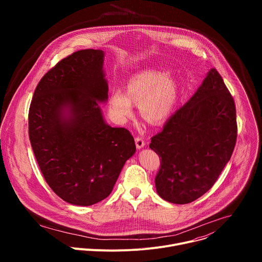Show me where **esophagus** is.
Returning <instances> with one entry per match:
<instances>
[{"instance_id":"esophagus-1","label":"esophagus","mask_w":262,"mask_h":262,"mask_svg":"<svg viewBox=\"0 0 262 262\" xmlns=\"http://www.w3.org/2000/svg\"><path fill=\"white\" fill-rule=\"evenodd\" d=\"M135 141H136V146L138 149H142L143 147H145V141L143 138L138 137V138H136Z\"/></svg>"}]
</instances>
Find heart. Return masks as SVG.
<instances>
[{"instance_id":"1","label":"heart","mask_w":262,"mask_h":262,"mask_svg":"<svg viewBox=\"0 0 262 262\" xmlns=\"http://www.w3.org/2000/svg\"><path fill=\"white\" fill-rule=\"evenodd\" d=\"M179 93L177 80L167 70L144 69L127 81L126 93L115 89L110 95L114 116L124 121L134 114V103H140L141 116L152 124L167 120L175 107Z\"/></svg>"}]
</instances>
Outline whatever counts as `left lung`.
Instances as JSON below:
<instances>
[{"instance_id":"1","label":"left lung","mask_w":262,"mask_h":262,"mask_svg":"<svg viewBox=\"0 0 262 262\" xmlns=\"http://www.w3.org/2000/svg\"><path fill=\"white\" fill-rule=\"evenodd\" d=\"M236 136L234 100L220 73L211 68L149 145L162 159L156 177L159 196L186 204L204 195L229 162Z\"/></svg>"}]
</instances>
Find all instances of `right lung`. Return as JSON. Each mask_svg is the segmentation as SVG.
<instances>
[{
    "label": "right lung",
    "instance_id": "right-lung-1",
    "mask_svg": "<svg viewBox=\"0 0 262 262\" xmlns=\"http://www.w3.org/2000/svg\"><path fill=\"white\" fill-rule=\"evenodd\" d=\"M101 50L61 60L37 85L29 137L50 188L65 202L89 206L105 199L136 152L130 133L110 126L99 103L108 86Z\"/></svg>",
    "mask_w": 262,
    "mask_h": 262
}]
</instances>
